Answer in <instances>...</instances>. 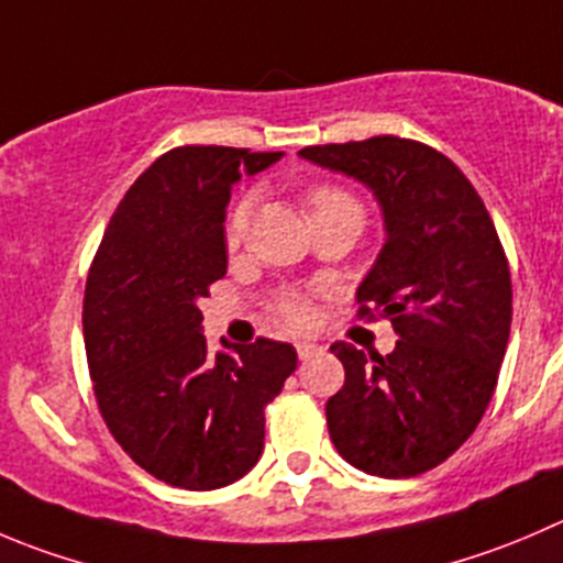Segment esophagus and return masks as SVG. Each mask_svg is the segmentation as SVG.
I'll list each match as a JSON object with an SVG mask.
<instances>
[{
    "mask_svg": "<svg viewBox=\"0 0 563 563\" xmlns=\"http://www.w3.org/2000/svg\"><path fill=\"white\" fill-rule=\"evenodd\" d=\"M294 346H297L299 360H310V357H313V354L321 352V346L316 341H297V343H294Z\"/></svg>",
    "mask_w": 563,
    "mask_h": 563,
    "instance_id": "obj_1",
    "label": "esophagus"
}]
</instances>
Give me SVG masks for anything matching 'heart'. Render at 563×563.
Listing matches in <instances>:
<instances>
[{"label":"heart","mask_w":563,"mask_h":563,"mask_svg":"<svg viewBox=\"0 0 563 563\" xmlns=\"http://www.w3.org/2000/svg\"><path fill=\"white\" fill-rule=\"evenodd\" d=\"M253 203H255L253 198H242L236 206H233L231 217H228V228H225L228 244H239L244 239V233H247V225H250V214H253ZM308 209H310V217H316L332 209H360V206L357 200H354L352 195L343 192V189L319 187L308 195ZM277 313H280L288 324H305V321L310 319L308 305L297 297L280 299Z\"/></svg>","instance_id":"heart-1"}]
</instances>
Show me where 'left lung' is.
Returning <instances> with one entry per match:
<instances>
[{"label": "left lung", "instance_id": "1", "mask_svg": "<svg viewBox=\"0 0 563 563\" xmlns=\"http://www.w3.org/2000/svg\"><path fill=\"white\" fill-rule=\"evenodd\" d=\"M299 156L374 192L385 244L357 288L360 316L390 319V354L335 341L346 379L327 401L338 454L409 478L449 460L478 427L511 330V275L493 217L465 173L415 140L310 145Z\"/></svg>", "mask_w": 563, "mask_h": 563}]
</instances>
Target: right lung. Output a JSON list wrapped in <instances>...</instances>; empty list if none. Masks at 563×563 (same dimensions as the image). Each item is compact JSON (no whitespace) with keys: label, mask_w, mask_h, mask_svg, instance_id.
<instances>
[{"label":"right lung","mask_w":563,"mask_h":563,"mask_svg":"<svg viewBox=\"0 0 563 563\" xmlns=\"http://www.w3.org/2000/svg\"><path fill=\"white\" fill-rule=\"evenodd\" d=\"M283 156L184 145L131 184L85 288L87 365L120 449L159 482L220 489L264 451V407L297 368L291 343L222 341L209 357L198 302L228 269L233 184Z\"/></svg>","instance_id":"obj_1"}]
</instances>
